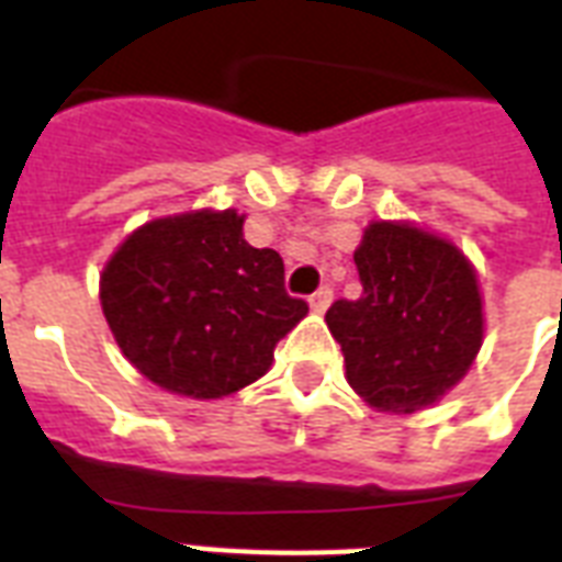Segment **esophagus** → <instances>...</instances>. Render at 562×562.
<instances>
[{"label": "esophagus", "mask_w": 562, "mask_h": 562, "mask_svg": "<svg viewBox=\"0 0 562 562\" xmlns=\"http://www.w3.org/2000/svg\"><path fill=\"white\" fill-rule=\"evenodd\" d=\"M329 303H333V289H329V285H321V289L308 297V306H312V312H317V315H324L326 308H329Z\"/></svg>", "instance_id": "esophagus-1"}]
</instances>
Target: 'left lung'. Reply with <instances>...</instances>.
Instances as JSON below:
<instances>
[{"instance_id": "left-lung-1", "label": "left lung", "mask_w": 562, "mask_h": 562, "mask_svg": "<svg viewBox=\"0 0 562 562\" xmlns=\"http://www.w3.org/2000/svg\"><path fill=\"white\" fill-rule=\"evenodd\" d=\"M361 297L326 326L370 408L417 414L461 382L484 341L479 273L463 250L411 221H373L356 247Z\"/></svg>"}]
</instances>
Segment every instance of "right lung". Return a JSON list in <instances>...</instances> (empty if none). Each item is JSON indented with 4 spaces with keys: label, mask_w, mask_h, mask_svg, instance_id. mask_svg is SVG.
I'll use <instances>...</instances> for the list:
<instances>
[{
    "label": "right lung",
    "mask_w": 562,
    "mask_h": 562,
    "mask_svg": "<svg viewBox=\"0 0 562 562\" xmlns=\"http://www.w3.org/2000/svg\"><path fill=\"white\" fill-rule=\"evenodd\" d=\"M236 210H192L134 229L104 265L101 312L148 382L221 400L268 373L273 347L308 315L271 247L245 241Z\"/></svg>",
    "instance_id": "obj_1"
}]
</instances>
